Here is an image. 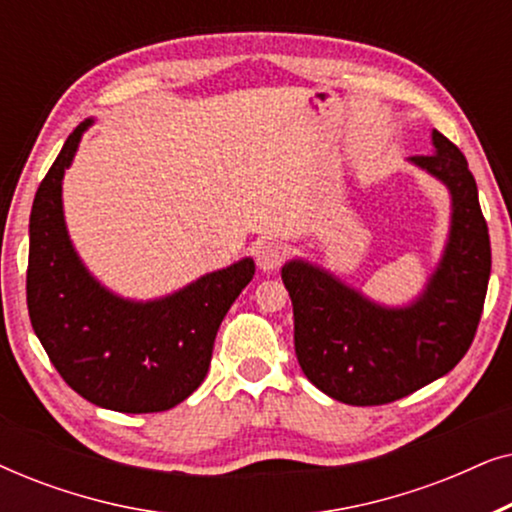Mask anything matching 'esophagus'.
<instances>
[{
    "mask_svg": "<svg viewBox=\"0 0 512 512\" xmlns=\"http://www.w3.org/2000/svg\"><path fill=\"white\" fill-rule=\"evenodd\" d=\"M256 263L261 270H277L286 258V247L277 240H263L256 244Z\"/></svg>",
    "mask_w": 512,
    "mask_h": 512,
    "instance_id": "esophagus-1",
    "label": "esophagus"
}]
</instances>
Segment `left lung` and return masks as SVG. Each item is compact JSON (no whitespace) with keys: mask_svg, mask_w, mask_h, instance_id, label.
I'll return each instance as SVG.
<instances>
[{"mask_svg":"<svg viewBox=\"0 0 512 512\" xmlns=\"http://www.w3.org/2000/svg\"><path fill=\"white\" fill-rule=\"evenodd\" d=\"M433 146L412 163L450 188L452 230L422 298L387 310L310 263L282 268L300 368L340 403L384 405L426 387L464 359L478 331L492 270L487 221L464 153L438 130Z\"/></svg>","mask_w":512,"mask_h":512,"instance_id":"left-lung-1","label":"left lung"}]
</instances>
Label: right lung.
<instances>
[{
  "mask_svg": "<svg viewBox=\"0 0 512 512\" xmlns=\"http://www.w3.org/2000/svg\"><path fill=\"white\" fill-rule=\"evenodd\" d=\"M88 125L67 137L34 195L27 310L48 359L76 394L116 412H163L207 377L216 331L256 268L244 258L153 303L102 289L76 256L62 216V174Z\"/></svg>",
  "mask_w": 512,
  "mask_h": 512,
  "instance_id": "add662e5",
  "label": "right lung"
}]
</instances>
